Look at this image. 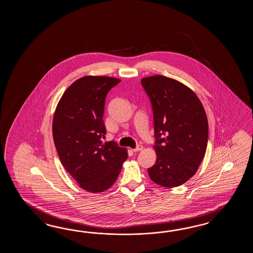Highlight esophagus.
<instances>
[{"instance_id":"obj_1","label":"esophagus","mask_w":253,"mask_h":253,"mask_svg":"<svg viewBox=\"0 0 253 253\" xmlns=\"http://www.w3.org/2000/svg\"><path fill=\"white\" fill-rule=\"evenodd\" d=\"M143 149V145H136V147L133 149V152H138V151L142 150Z\"/></svg>"}]
</instances>
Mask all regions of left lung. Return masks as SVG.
I'll use <instances>...</instances> for the list:
<instances>
[{"mask_svg":"<svg viewBox=\"0 0 253 253\" xmlns=\"http://www.w3.org/2000/svg\"><path fill=\"white\" fill-rule=\"evenodd\" d=\"M154 120L156 164L147 169L153 182L176 187L188 181L205 157L208 120L199 98L189 87L165 76L141 81Z\"/></svg>","mask_w":253,"mask_h":253,"instance_id":"1","label":"left lung"}]
</instances>
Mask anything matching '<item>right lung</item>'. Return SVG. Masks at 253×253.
I'll use <instances>...</instances> for the list:
<instances>
[{"label":"right lung","mask_w":253,"mask_h":253,"mask_svg":"<svg viewBox=\"0 0 253 253\" xmlns=\"http://www.w3.org/2000/svg\"><path fill=\"white\" fill-rule=\"evenodd\" d=\"M120 80L86 76L64 92L54 114L52 134L59 160L81 188L100 193L118 179L127 153L115 141L103 143L105 101Z\"/></svg>","instance_id":"add662e5"}]
</instances>
